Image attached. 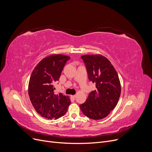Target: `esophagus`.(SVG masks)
Returning <instances> with one entry per match:
<instances>
[{
	"instance_id": "34e87169",
	"label": "esophagus",
	"mask_w": 152,
	"mask_h": 152,
	"mask_svg": "<svg viewBox=\"0 0 152 152\" xmlns=\"http://www.w3.org/2000/svg\"><path fill=\"white\" fill-rule=\"evenodd\" d=\"M75 97H76L75 95H71V98L73 99H74L75 98Z\"/></svg>"
}]
</instances>
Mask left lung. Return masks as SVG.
<instances>
[{
  "label": "left lung",
  "instance_id": "obj_1",
  "mask_svg": "<svg viewBox=\"0 0 152 152\" xmlns=\"http://www.w3.org/2000/svg\"><path fill=\"white\" fill-rule=\"evenodd\" d=\"M83 61L89 80L96 84L85 102L80 105L88 118L99 120L106 118L117 105L121 95V83L113 66L102 55H85Z\"/></svg>",
  "mask_w": 152,
  "mask_h": 152
}]
</instances>
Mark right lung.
Masks as SVG:
<instances>
[{"label":"right lung","mask_w":152,"mask_h":152,"mask_svg":"<svg viewBox=\"0 0 152 152\" xmlns=\"http://www.w3.org/2000/svg\"><path fill=\"white\" fill-rule=\"evenodd\" d=\"M70 57L52 55L42 59L35 67L28 84V95L37 113L49 119H57L66 113L70 104L69 96L55 95L54 85L59 80L63 68Z\"/></svg>","instance_id":"1"}]
</instances>
